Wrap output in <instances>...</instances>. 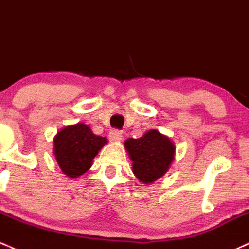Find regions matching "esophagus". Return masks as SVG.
I'll list each match as a JSON object with an SVG mask.
<instances>
[{"label":"esophagus","instance_id":"esophagus-1","mask_svg":"<svg viewBox=\"0 0 249 249\" xmlns=\"http://www.w3.org/2000/svg\"><path fill=\"white\" fill-rule=\"evenodd\" d=\"M123 133L119 130H112L110 133H108V139L111 142H119L122 141Z\"/></svg>","mask_w":249,"mask_h":249}]
</instances>
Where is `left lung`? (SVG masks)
<instances>
[{"instance_id":"obj_1","label":"left lung","mask_w":249,"mask_h":249,"mask_svg":"<svg viewBox=\"0 0 249 249\" xmlns=\"http://www.w3.org/2000/svg\"><path fill=\"white\" fill-rule=\"evenodd\" d=\"M132 171L144 184H151L167 172L174 159V145L167 137L157 130L148 131L139 139L128 138L125 142Z\"/></svg>"}]
</instances>
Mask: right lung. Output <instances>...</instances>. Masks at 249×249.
Masks as SVG:
<instances>
[{
  "mask_svg": "<svg viewBox=\"0 0 249 249\" xmlns=\"http://www.w3.org/2000/svg\"><path fill=\"white\" fill-rule=\"evenodd\" d=\"M105 144V137L96 136L88 125L79 123L57 133L53 153L63 173L77 178L91 167L92 159Z\"/></svg>",
  "mask_w": 249,
  "mask_h": 249,
  "instance_id": "add662e5",
  "label": "right lung"
}]
</instances>
